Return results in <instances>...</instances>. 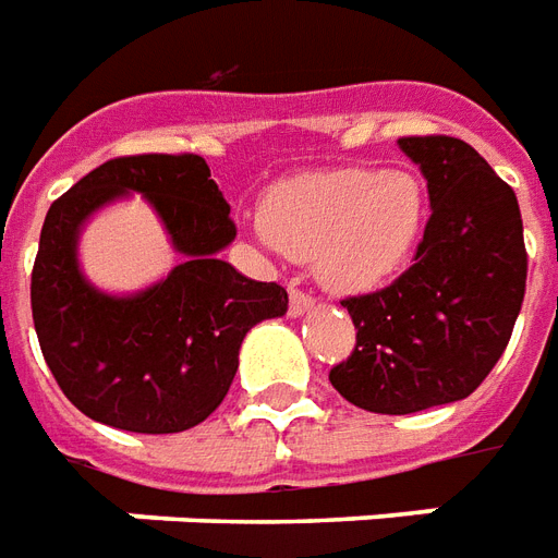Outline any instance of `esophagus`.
Returning a JSON list of instances; mask_svg holds the SVG:
<instances>
[{
    "mask_svg": "<svg viewBox=\"0 0 558 558\" xmlns=\"http://www.w3.org/2000/svg\"><path fill=\"white\" fill-rule=\"evenodd\" d=\"M316 307V301L311 295H304L301 290L290 287V316H304V313H311Z\"/></svg>",
    "mask_w": 558,
    "mask_h": 558,
    "instance_id": "esophagus-1",
    "label": "esophagus"
}]
</instances>
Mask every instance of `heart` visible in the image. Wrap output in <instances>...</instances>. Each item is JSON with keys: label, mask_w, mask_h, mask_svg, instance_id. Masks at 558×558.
<instances>
[{"label": "heart", "mask_w": 558, "mask_h": 558, "mask_svg": "<svg viewBox=\"0 0 558 558\" xmlns=\"http://www.w3.org/2000/svg\"><path fill=\"white\" fill-rule=\"evenodd\" d=\"M426 225L420 177L349 165L271 185L251 236L266 254L311 259L331 292L357 295L384 287L414 259Z\"/></svg>", "instance_id": "heart-1"}]
</instances>
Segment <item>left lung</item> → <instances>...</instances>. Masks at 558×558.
Here are the masks:
<instances>
[{
	"label": "left lung",
	"mask_w": 558,
	"mask_h": 558,
	"mask_svg": "<svg viewBox=\"0 0 558 558\" xmlns=\"http://www.w3.org/2000/svg\"><path fill=\"white\" fill-rule=\"evenodd\" d=\"M426 177L428 218L414 266L387 290L345 299L357 345L333 390L373 414L468 399L509 345L526 290L518 197L468 142L399 138Z\"/></svg>",
	"instance_id": "obj_1"
}]
</instances>
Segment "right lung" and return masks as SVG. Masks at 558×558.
Returning <instances> with one entry per match:
<instances>
[{"instance_id":"right-lung-1","label":"right lung","mask_w":558,"mask_h":558,"mask_svg":"<svg viewBox=\"0 0 558 558\" xmlns=\"http://www.w3.org/2000/svg\"><path fill=\"white\" fill-rule=\"evenodd\" d=\"M132 194L157 213L184 263L144 291H100L81 271V230ZM233 239L230 204L192 153L111 159L49 206L32 316L47 366L82 414L123 432L174 435L225 402L245 333L290 307L283 287L218 257Z\"/></svg>"}]
</instances>
